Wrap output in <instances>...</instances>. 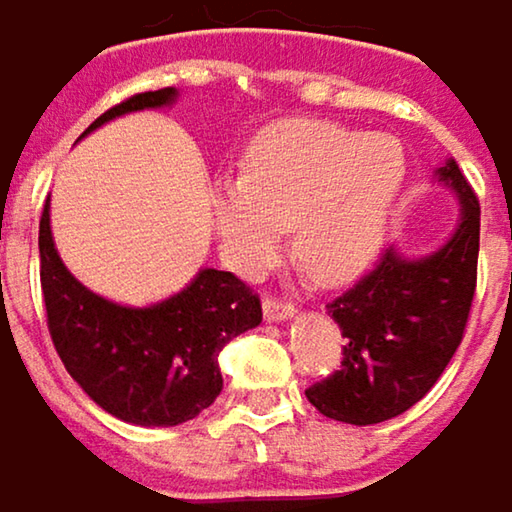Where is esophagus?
Listing matches in <instances>:
<instances>
[{"mask_svg":"<svg viewBox=\"0 0 512 512\" xmlns=\"http://www.w3.org/2000/svg\"><path fill=\"white\" fill-rule=\"evenodd\" d=\"M263 316H266L269 322L293 319V316H296V307H293V304H290V302H278V299L266 296V299H263Z\"/></svg>","mask_w":512,"mask_h":512,"instance_id":"obj_1","label":"esophagus"}]
</instances>
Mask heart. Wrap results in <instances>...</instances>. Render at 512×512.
Returning <instances> with one entry per match:
<instances>
[{
    "label": "heart",
    "mask_w": 512,
    "mask_h": 512,
    "mask_svg": "<svg viewBox=\"0 0 512 512\" xmlns=\"http://www.w3.org/2000/svg\"><path fill=\"white\" fill-rule=\"evenodd\" d=\"M404 175L395 137L313 119L278 122L252 143L243 175L213 184L222 252L234 269L255 275L281 252L290 228L293 255L316 281H349L378 255Z\"/></svg>",
    "instance_id": "1"
}]
</instances>
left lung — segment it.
Listing matches in <instances>:
<instances>
[{
  "mask_svg": "<svg viewBox=\"0 0 512 512\" xmlns=\"http://www.w3.org/2000/svg\"><path fill=\"white\" fill-rule=\"evenodd\" d=\"M437 178L460 199L448 243L416 260L387 249L328 304L346 337L343 366L304 390L328 419L378 425L401 416L440 381L463 340L478 284L481 205L457 161H445Z\"/></svg>",
  "mask_w": 512,
  "mask_h": 512,
  "instance_id": "obj_1",
  "label": "left lung"
}]
</instances>
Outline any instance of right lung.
I'll return each instance as SVG.
<instances>
[{"label": "right lung", "mask_w": 512, "mask_h": 512, "mask_svg": "<svg viewBox=\"0 0 512 512\" xmlns=\"http://www.w3.org/2000/svg\"><path fill=\"white\" fill-rule=\"evenodd\" d=\"M175 99V87L137 93L105 111L84 134L122 114L166 108ZM37 246L46 322L58 357L84 393L128 425L172 428L196 419L222 393L219 351L263 319L260 299L222 269H202L181 293L149 307L96 296L55 249L49 199Z\"/></svg>", "instance_id": "1"}]
</instances>
